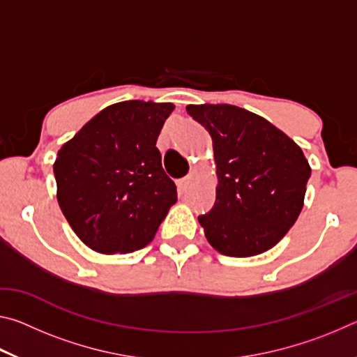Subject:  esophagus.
Returning a JSON list of instances; mask_svg holds the SVG:
<instances>
[{
  "label": "esophagus",
  "mask_w": 357,
  "mask_h": 357,
  "mask_svg": "<svg viewBox=\"0 0 357 357\" xmlns=\"http://www.w3.org/2000/svg\"><path fill=\"white\" fill-rule=\"evenodd\" d=\"M190 183H192V176H190V174H187V176L181 178V179L178 181V189H179L181 192H185L187 189H189Z\"/></svg>",
  "instance_id": "1"
}]
</instances>
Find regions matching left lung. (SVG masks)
<instances>
[{
	"label": "left lung",
	"instance_id": "obj_1",
	"mask_svg": "<svg viewBox=\"0 0 357 357\" xmlns=\"http://www.w3.org/2000/svg\"><path fill=\"white\" fill-rule=\"evenodd\" d=\"M213 138L219 185L215 203L198 217L209 244L228 257H253L285 236L304 204L310 178L302 149L244 108L187 105Z\"/></svg>",
	"mask_w": 357,
	"mask_h": 357
}]
</instances>
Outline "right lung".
Returning a JSON list of instances; mask_svg holds the SVG:
<instances>
[{
	"mask_svg": "<svg viewBox=\"0 0 357 357\" xmlns=\"http://www.w3.org/2000/svg\"><path fill=\"white\" fill-rule=\"evenodd\" d=\"M173 104L126 100L88 121L58 151V203L84 244L130 253L153 241L178 200L155 142Z\"/></svg>",
	"mask_w": 357,
	"mask_h": 357,
	"instance_id": "1",
	"label": "right lung"
}]
</instances>
